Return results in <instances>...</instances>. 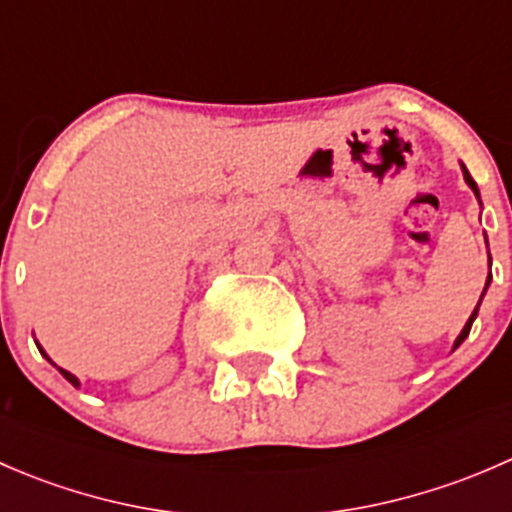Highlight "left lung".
Returning a JSON list of instances; mask_svg holds the SVG:
<instances>
[{
    "instance_id": "8db88e82",
    "label": "left lung",
    "mask_w": 512,
    "mask_h": 512,
    "mask_svg": "<svg viewBox=\"0 0 512 512\" xmlns=\"http://www.w3.org/2000/svg\"><path fill=\"white\" fill-rule=\"evenodd\" d=\"M461 170H463V180H466V183H468V188H471V190H473V193H476V198H478V203H480V190H478L476 180H473V178H471V173H468V168H466V165H463V163H461ZM485 242H488V237H485ZM488 265H490V252H488ZM488 285H490V275H488V280H485L483 294H480V299H478L476 309H473V314H471V317H468L466 327H463V329H461V334H458V337H456V342H453V349H451V352H456V349H458V347H461V344H463V342H466L468 332H471L473 322H476V317H478V309H480V302H483V297H485V289H488Z\"/></svg>"
}]
</instances>
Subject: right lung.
<instances>
[{"mask_svg":"<svg viewBox=\"0 0 512 512\" xmlns=\"http://www.w3.org/2000/svg\"><path fill=\"white\" fill-rule=\"evenodd\" d=\"M36 347H39V352L46 356V352H44V349H41V344H39V342H36ZM46 359H49V356H46ZM49 361H51V359H49ZM51 364H54V361H51ZM54 366H56V364H54ZM56 369H59V371H61V376H64V379H66V381H71V384H74V386H76V389H79V386H81V381H79V379H76V376H74V374H71V371L61 369V366H56Z\"/></svg>","mask_w":512,"mask_h":512,"instance_id":"1","label":"right lung"}]
</instances>
